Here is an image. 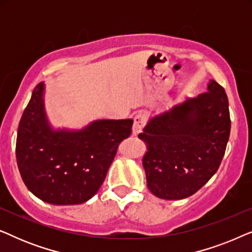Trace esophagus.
<instances>
[{"mask_svg":"<svg viewBox=\"0 0 252 252\" xmlns=\"http://www.w3.org/2000/svg\"><path fill=\"white\" fill-rule=\"evenodd\" d=\"M147 124V116L146 113L139 112L137 115L134 117V124H133V134L134 135H137L141 130L143 129V127L146 126Z\"/></svg>","mask_w":252,"mask_h":252,"instance_id":"34e87169","label":"esophagus"}]
</instances>
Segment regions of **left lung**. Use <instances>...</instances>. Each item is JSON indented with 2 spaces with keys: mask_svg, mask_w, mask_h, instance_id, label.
Here are the masks:
<instances>
[{
  "mask_svg": "<svg viewBox=\"0 0 252 252\" xmlns=\"http://www.w3.org/2000/svg\"><path fill=\"white\" fill-rule=\"evenodd\" d=\"M208 91L149 120L139 137L147 186L157 197L194 195L218 171L230 133L228 98L215 80Z\"/></svg>",
  "mask_w": 252,
  "mask_h": 252,
  "instance_id": "obj_1",
  "label": "left lung"
}]
</instances>
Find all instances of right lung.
<instances>
[{
    "label": "right lung",
    "mask_w": 252,
    "mask_h": 252,
    "mask_svg": "<svg viewBox=\"0 0 252 252\" xmlns=\"http://www.w3.org/2000/svg\"><path fill=\"white\" fill-rule=\"evenodd\" d=\"M44 85L32 93L20 118L17 164L30 191L55 205L81 204L101 187L132 119L96 120L80 130H54L43 104Z\"/></svg>",
    "instance_id": "obj_1"
}]
</instances>
